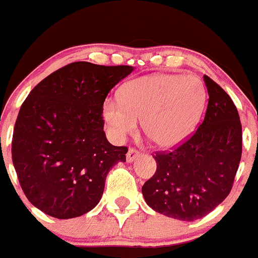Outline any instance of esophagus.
Returning <instances> with one entry per match:
<instances>
[{"label":"esophagus","mask_w":258,"mask_h":258,"mask_svg":"<svg viewBox=\"0 0 258 258\" xmlns=\"http://www.w3.org/2000/svg\"><path fill=\"white\" fill-rule=\"evenodd\" d=\"M140 156V153L136 151V149L134 148H130V151L127 152V155H125V160H127V162H134L135 161L138 157Z\"/></svg>","instance_id":"obj_1"}]
</instances>
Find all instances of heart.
I'll return each mask as SVG.
<instances>
[{
	"mask_svg": "<svg viewBox=\"0 0 258 258\" xmlns=\"http://www.w3.org/2000/svg\"><path fill=\"white\" fill-rule=\"evenodd\" d=\"M206 102V88L198 77L160 73L131 81L120 99H105L102 118L116 142L135 133L142 120L143 133L156 146L173 148L196 131Z\"/></svg>",
	"mask_w": 258,
	"mask_h": 258,
	"instance_id": "heart-1",
	"label": "heart"
}]
</instances>
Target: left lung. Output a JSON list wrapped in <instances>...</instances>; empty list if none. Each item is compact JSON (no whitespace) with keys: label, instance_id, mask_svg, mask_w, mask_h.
Here are the masks:
<instances>
[{"label":"left lung","instance_id":"8db88e82","mask_svg":"<svg viewBox=\"0 0 258 258\" xmlns=\"http://www.w3.org/2000/svg\"><path fill=\"white\" fill-rule=\"evenodd\" d=\"M206 115L196 134L169 153H156L157 169L142 187L147 205L173 219L192 222L211 213L232 189L243 148L239 112L209 76Z\"/></svg>","mask_w":258,"mask_h":258}]
</instances>
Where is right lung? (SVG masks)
Segmentation results:
<instances>
[{
  "label": "right lung",
  "instance_id": "right-lung-1",
  "mask_svg": "<svg viewBox=\"0 0 258 258\" xmlns=\"http://www.w3.org/2000/svg\"><path fill=\"white\" fill-rule=\"evenodd\" d=\"M134 69L76 61L30 92L14 125L12 157L21 187L36 209L71 219L98 205L106 177L128 151L106 139L102 106Z\"/></svg>",
  "mask_w": 258,
  "mask_h": 258
}]
</instances>
